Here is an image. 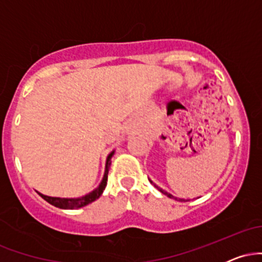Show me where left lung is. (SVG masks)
I'll return each mask as SVG.
<instances>
[{
    "label": "left lung",
    "instance_id": "8db88e82",
    "mask_svg": "<svg viewBox=\"0 0 262 262\" xmlns=\"http://www.w3.org/2000/svg\"><path fill=\"white\" fill-rule=\"evenodd\" d=\"M149 181H150V182H151V183H152V185H154V186H155V187H156V188H158V189H159V191H160V192H161V193H164V194H165V196H167V197H170V198H175V200H177V201H180V202H186V201H188V200H183V198H177V197H175V196H172V194H171V193H169V192H166V191H165V189H162L161 187H159V186H158V185H155V183H154V182H152V181H151V180H150V179H149ZM198 198H200V197H198Z\"/></svg>",
    "mask_w": 262,
    "mask_h": 262
}]
</instances>
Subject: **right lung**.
<instances>
[{
  "label": "right lung",
  "mask_w": 262,
  "mask_h": 262,
  "mask_svg": "<svg viewBox=\"0 0 262 262\" xmlns=\"http://www.w3.org/2000/svg\"><path fill=\"white\" fill-rule=\"evenodd\" d=\"M114 151H116V150L111 151L107 156L106 167H104V173H103V177H102V181L100 182V185L93 189V191L90 192V193L85 194V196L76 197V198H61V197L45 196V194L40 193V192H38V194L43 198V200L47 201L48 203L53 204V206L58 207V208H61V209H77V208H81V207L87 206V204L92 203L93 201H96L97 198H100L101 194L103 193L104 188H106L107 179H108V170H110L111 159H112Z\"/></svg>",
  "instance_id": "add662e5"
}]
</instances>
